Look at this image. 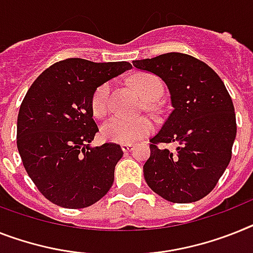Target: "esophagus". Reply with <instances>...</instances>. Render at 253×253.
<instances>
[{"label":"esophagus","mask_w":253,"mask_h":253,"mask_svg":"<svg viewBox=\"0 0 253 253\" xmlns=\"http://www.w3.org/2000/svg\"><path fill=\"white\" fill-rule=\"evenodd\" d=\"M122 150L125 153H127V152H131V150L133 149V145L132 144H122Z\"/></svg>","instance_id":"1"}]
</instances>
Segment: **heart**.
<instances>
[{
	"label": "heart",
	"instance_id": "1",
	"mask_svg": "<svg viewBox=\"0 0 253 253\" xmlns=\"http://www.w3.org/2000/svg\"><path fill=\"white\" fill-rule=\"evenodd\" d=\"M132 84L136 87L140 95L148 101L156 100L162 94V82L154 74H136L132 78ZM110 91H112V84L104 82L97 87L91 96V110L96 118H103L104 116H107L109 110ZM153 128L154 125L152 120L146 117H140V118L114 117L107 123H104V126L101 127V136L110 143L128 144L148 136Z\"/></svg>",
	"mask_w": 253,
	"mask_h": 253
}]
</instances>
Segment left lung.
Wrapping results in <instances>:
<instances>
[{
	"label": "left lung",
	"instance_id": "8db88e82",
	"mask_svg": "<svg viewBox=\"0 0 253 253\" xmlns=\"http://www.w3.org/2000/svg\"><path fill=\"white\" fill-rule=\"evenodd\" d=\"M137 69L162 78L172 110L150 141L144 177L153 192L173 203L202 199L215 188L231 159L237 135L234 105L211 67L181 52L133 60ZM161 142L178 144L173 152Z\"/></svg>",
	"mask_w": 253,
	"mask_h": 253
}]
</instances>
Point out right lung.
I'll return each mask as SVG.
<instances>
[{
    "instance_id": "right-lung-1",
    "label": "right lung",
    "mask_w": 253,
    "mask_h": 253,
    "mask_svg": "<svg viewBox=\"0 0 253 253\" xmlns=\"http://www.w3.org/2000/svg\"><path fill=\"white\" fill-rule=\"evenodd\" d=\"M127 61H58L29 87L18 114L16 145L25 171L54 205L84 209L109 192L122 158L118 144L90 148L97 133L91 96L97 87L131 69Z\"/></svg>"
}]
</instances>
